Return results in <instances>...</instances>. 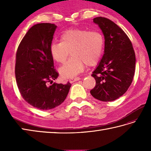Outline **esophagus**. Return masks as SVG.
Masks as SVG:
<instances>
[{"label":"esophagus","instance_id":"34e87169","mask_svg":"<svg viewBox=\"0 0 151 151\" xmlns=\"http://www.w3.org/2000/svg\"><path fill=\"white\" fill-rule=\"evenodd\" d=\"M81 78H80V77H76L75 78H72V79L69 80V82L70 83H73L74 82H76V81H80V80H81Z\"/></svg>","mask_w":151,"mask_h":151}]
</instances>
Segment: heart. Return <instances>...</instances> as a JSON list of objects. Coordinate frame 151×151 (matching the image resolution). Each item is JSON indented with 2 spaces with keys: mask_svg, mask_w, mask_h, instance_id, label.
<instances>
[{
  "mask_svg": "<svg viewBox=\"0 0 151 151\" xmlns=\"http://www.w3.org/2000/svg\"><path fill=\"white\" fill-rule=\"evenodd\" d=\"M60 41L51 43L50 52L55 62L63 63L70 51L71 58L59 69L63 78L77 76L83 71L85 64L88 67L95 65L100 59L104 47V37L100 32L81 28L63 32Z\"/></svg>",
  "mask_w": 151,
  "mask_h": 151,
  "instance_id": "b5f03b06",
  "label": "heart"
}]
</instances>
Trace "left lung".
Segmentation results:
<instances>
[{"instance_id":"1","label":"left lung","mask_w":151,"mask_h":151,"mask_svg":"<svg viewBox=\"0 0 151 151\" xmlns=\"http://www.w3.org/2000/svg\"><path fill=\"white\" fill-rule=\"evenodd\" d=\"M93 22L104 36V50L100 62L93 71L96 81L90 93L99 101H113L126 92L134 78L136 55L129 37L110 19L98 17Z\"/></svg>"}]
</instances>
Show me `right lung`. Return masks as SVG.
Segmentation results:
<instances>
[{
  "instance_id": "obj_1",
  "label": "right lung",
  "mask_w": 151,
  "mask_h": 151,
  "mask_svg": "<svg viewBox=\"0 0 151 151\" xmlns=\"http://www.w3.org/2000/svg\"><path fill=\"white\" fill-rule=\"evenodd\" d=\"M56 25L40 23L31 27L16 54L15 78L19 90L28 104L47 110L65 101L71 84L53 82L58 76L50 52ZM52 84L49 86L48 83Z\"/></svg>"
}]
</instances>
